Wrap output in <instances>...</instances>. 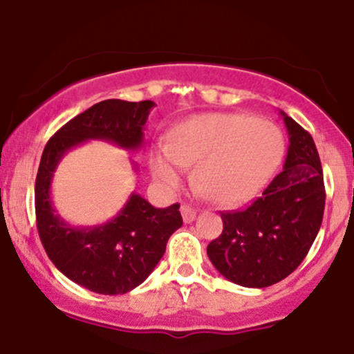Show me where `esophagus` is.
Returning a JSON list of instances; mask_svg holds the SVG:
<instances>
[{
	"instance_id": "1",
	"label": "esophagus",
	"mask_w": 354,
	"mask_h": 354,
	"mask_svg": "<svg viewBox=\"0 0 354 354\" xmlns=\"http://www.w3.org/2000/svg\"><path fill=\"white\" fill-rule=\"evenodd\" d=\"M180 210H181V216H183V221H185V223H191L196 218V214H198L194 207H191V205H187V204H183Z\"/></svg>"
}]
</instances>
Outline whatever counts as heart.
Wrapping results in <instances>:
<instances>
[{
  "instance_id": "b5f03b06",
  "label": "heart",
  "mask_w": 354,
  "mask_h": 354,
  "mask_svg": "<svg viewBox=\"0 0 354 354\" xmlns=\"http://www.w3.org/2000/svg\"><path fill=\"white\" fill-rule=\"evenodd\" d=\"M284 155L276 125L243 114H203L176 127L169 142L150 151V171L160 185L176 187L196 163L194 180L205 198L239 204L271 180Z\"/></svg>"
}]
</instances>
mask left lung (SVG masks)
<instances>
[{
  "label": "left lung",
  "instance_id": "obj_1",
  "mask_svg": "<svg viewBox=\"0 0 354 354\" xmlns=\"http://www.w3.org/2000/svg\"><path fill=\"white\" fill-rule=\"evenodd\" d=\"M279 114L289 136L283 171L250 207L222 212V234L207 247L216 270L243 288H268L288 277L307 257L324 218V173L314 138Z\"/></svg>",
  "mask_w": 354,
  "mask_h": 354
}]
</instances>
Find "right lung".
I'll use <instances>...</instances> for the list:
<instances>
[{
    "mask_svg": "<svg viewBox=\"0 0 354 354\" xmlns=\"http://www.w3.org/2000/svg\"><path fill=\"white\" fill-rule=\"evenodd\" d=\"M151 107L153 101L97 102L66 122L47 142L40 158L35 178L39 236L57 270L93 292L115 296L144 283L162 259L169 236L183 225L180 204L158 209L132 192L111 221L77 227L53 207V173L71 149L88 140H104L127 151L140 150Z\"/></svg>",
    "mask_w": 354,
    "mask_h": 354,
    "instance_id": "right-lung-1",
    "label": "right lung"
}]
</instances>
